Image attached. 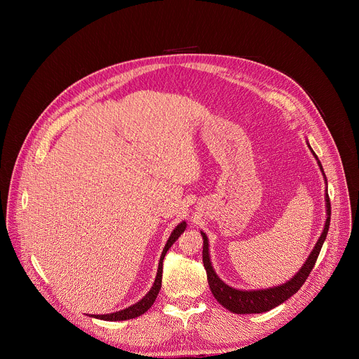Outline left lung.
I'll return each instance as SVG.
<instances>
[{"label":"left lung","mask_w":359,"mask_h":359,"mask_svg":"<svg viewBox=\"0 0 359 359\" xmlns=\"http://www.w3.org/2000/svg\"><path fill=\"white\" fill-rule=\"evenodd\" d=\"M311 149V147H310ZM314 156L317 158V155L314 153ZM318 161V158H317ZM318 165L321 168V170L324 172L320 161ZM325 176V175H324ZM327 182V179H325ZM325 200H327V222H325V227L324 231L320 237V240L317 241L313 252L310 254V257L306 259L305 264L302 266V269L285 284L274 287V288H267V290H254V291H240L236 288L229 287L227 284H224L215 273L210 259H209V241L208 237L204 233H201L203 236V264L204 269H206L208 273V281L210 285V290L215 295V298L227 309L229 311L234 313V314H260V313H266L270 311L273 309H276L277 305L283 304L284 301H287L291 295H294L305 283V280L309 278V276L311 274L316 262L320 255V251L323 248V244L325 241V237L328 234V229H330V222H331V201H330V196L328 193H325Z\"/></svg>","instance_id":"left-lung-1"}]
</instances>
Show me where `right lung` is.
I'll return each instance as SVG.
<instances>
[{
	"instance_id": "obj_1",
	"label": "right lung",
	"mask_w": 359,
	"mask_h": 359,
	"mask_svg": "<svg viewBox=\"0 0 359 359\" xmlns=\"http://www.w3.org/2000/svg\"><path fill=\"white\" fill-rule=\"evenodd\" d=\"M186 229V223H180L175 230L173 233L170 234L165 248H163V252L161 255V262H159V269H158V274H156V280H155V284H153V287L150 288V291L139 301L136 302L135 305L129 306V309L126 310H122V311H118V313H114V314H107V316H92L95 318H99V320H105V321H123V320H130V318H136L142 314H144L150 306L153 305V302H155L159 291H161V287H162V271H163V259L165 255L168 252V250L172 247V244L179 238V236Z\"/></svg>"
}]
</instances>
